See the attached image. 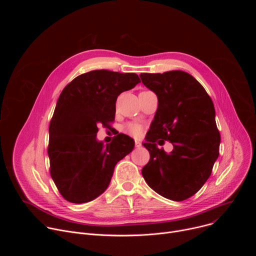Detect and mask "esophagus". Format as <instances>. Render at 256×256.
Masks as SVG:
<instances>
[{
	"instance_id": "obj_1",
	"label": "esophagus",
	"mask_w": 256,
	"mask_h": 256,
	"mask_svg": "<svg viewBox=\"0 0 256 256\" xmlns=\"http://www.w3.org/2000/svg\"><path fill=\"white\" fill-rule=\"evenodd\" d=\"M134 146H136V148H140L142 147V142H138V140H136L134 142Z\"/></svg>"
}]
</instances>
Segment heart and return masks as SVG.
<instances>
[{
	"mask_svg": "<svg viewBox=\"0 0 256 256\" xmlns=\"http://www.w3.org/2000/svg\"><path fill=\"white\" fill-rule=\"evenodd\" d=\"M124 132L134 138H140L144 132V126L136 122L128 124L124 128Z\"/></svg>",
	"mask_w": 256,
	"mask_h": 256,
	"instance_id": "1",
	"label": "heart"
}]
</instances>
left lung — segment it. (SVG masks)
Listing matches in <instances>:
<instances>
[{"label":"left lung","mask_w":256,"mask_h":256,"mask_svg":"<svg viewBox=\"0 0 256 256\" xmlns=\"http://www.w3.org/2000/svg\"><path fill=\"white\" fill-rule=\"evenodd\" d=\"M140 77L158 97L157 112L142 144L150 153L142 177L160 196L184 200L206 184L218 157L221 136L214 103L186 72H142ZM158 138L172 142L169 154L156 147Z\"/></svg>","instance_id":"obj_1"}]
</instances>
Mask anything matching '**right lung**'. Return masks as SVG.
I'll list each match as a JSON object with an SVG mask.
<instances>
[{
  "mask_svg": "<svg viewBox=\"0 0 256 256\" xmlns=\"http://www.w3.org/2000/svg\"><path fill=\"white\" fill-rule=\"evenodd\" d=\"M140 82L134 72L95 70L62 91L50 124V175L62 198L83 204L110 184L114 167L130 154L134 140L118 134L110 144L97 140V126L114 120L118 96Z\"/></svg>",
  "mask_w": 256,
  "mask_h": 256,
  "instance_id": "add662e5",
  "label": "right lung"
}]
</instances>
